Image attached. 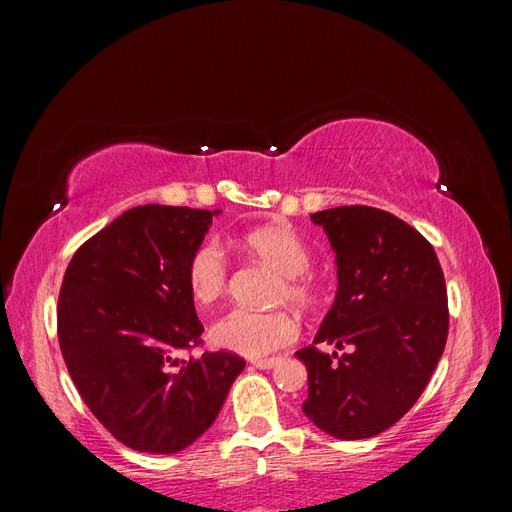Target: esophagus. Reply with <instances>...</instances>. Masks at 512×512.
Listing matches in <instances>:
<instances>
[{"mask_svg":"<svg viewBox=\"0 0 512 512\" xmlns=\"http://www.w3.org/2000/svg\"><path fill=\"white\" fill-rule=\"evenodd\" d=\"M277 363H280V359H256V361H252V365L256 369H273Z\"/></svg>","mask_w":512,"mask_h":512,"instance_id":"34e87169","label":"esophagus"}]
</instances>
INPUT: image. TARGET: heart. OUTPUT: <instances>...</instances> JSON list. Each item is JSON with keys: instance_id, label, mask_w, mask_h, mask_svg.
<instances>
[{"instance_id": "1", "label": "heart", "mask_w": 512, "mask_h": 512, "mask_svg": "<svg viewBox=\"0 0 512 512\" xmlns=\"http://www.w3.org/2000/svg\"><path fill=\"white\" fill-rule=\"evenodd\" d=\"M239 245L247 254L265 262L282 277L277 297L301 309H314L320 301V284L309 273L312 254L297 230L288 224H267L247 230L239 237ZM230 265L224 247L218 241L200 243L188 262V286L192 297L209 305L224 297L228 290ZM299 320L284 309L275 312H252L232 309L211 327L215 346L237 352L247 359H267L290 346L299 337Z\"/></svg>"}]
</instances>
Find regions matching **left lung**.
<instances>
[{"instance_id": "left-lung-1", "label": "left lung", "mask_w": 512, "mask_h": 512, "mask_svg": "<svg viewBox=\"0 0 512 512\" xmlns=\"http://www.w3.org/2000/svg\"><path fill=\"white\" fill-rule=\"evenodd\" d=\"M331 241L337 294L314 344L297 359L307 367L303 414L339 440L378 436L421 397L448 335L444 273L431 243L404 220L352 205L312 213Z\"/></svg>"}]
</instances>
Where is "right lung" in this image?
I'll return each mask as SVG.
<instances>
[{
    "instance_id": "add662e5",
    "label": "right lung",
    "mask_w": 512,
    "mask_h": 512,
    "mask_svg": "<svg viewBox=\"0 0 512 512\" xmlns=\"http://www.w3.org/2000/svg\"><path fill=\"white\" fill-rule=\"evenodd\" d=\"M218 211L143 205L85 241L64 275L57 335L87 408L126 446L170 455L218 418L245 361L200 344L188 262Z\"/></svg>"
}]
</instances>
